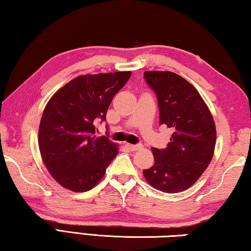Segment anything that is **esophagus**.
Segmentation results:
<instances>
[{
  "label": "esophagus",
  "mask_w": 251,
  "mask_h": 251,
  "mask_svg": "<svg viewBox=\"0 0 251 251\" xmlns=\"http://www.w3.org/2000/svg\"><path fill=\"white\" fill-rule=\"evenodd\" d=\"M127 147H128V150L135 151H139V150H141V148H142L143 146L141 145V144H136V145H131V144H127Z\"/></svg>",
  "instance_id": "1"
}]
</instances>
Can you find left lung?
Wrapping results in <instances>:
<instances>
[{
	"instance_id": "left-lung-1",
	"label": "left lung",
	"mask_w": 251,
	"mask_h": 251,
	"mask_svg": "<svg viewBox=\"0 0 251 251\" xmlns=\"http://www.w3.org/2000/svg\"><path fill=\"white\" fill-rule=\"evenodd\" d=\"M144 77L157 96L159 125H166L173 134L166 148H151L155 164L143 174L155 189L179 193L193 186L210 164L215 123L196 88L181 76L147 71Z\"/></svg>"
}]
</instances>
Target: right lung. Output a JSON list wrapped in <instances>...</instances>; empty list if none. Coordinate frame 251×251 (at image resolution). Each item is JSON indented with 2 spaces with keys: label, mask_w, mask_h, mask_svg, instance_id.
I'll return each mask as SVG.
<instances>
[{
  "label": "right lung",
  "mask_w": 251,
  "mask_h": 251,
  "mask_svg": "<svg viewBox=\"0 0 251 251\" xmlns=\"http://www.w3.org/2000/svg\"><path fill=\"white\" fill-rule=\"evenodd\" d=\"M130 75L115 72L78 76L49 100L40 124L39 146L46 168L64 188L78 193L92 189L116 157L117 145L107 136H96V125L106 121L113 97Z\"/></svg>",
  "instance_id": "obj_1"
}]
</instances>
